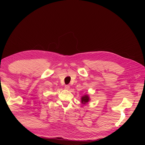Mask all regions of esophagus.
<instances>
[{"label": "esophagus", "mask_w": 145, "mask_h": 145, "mask_svg": "<svg viewBox=\"0 0 145 145\" xmlns=\"http://www.w3.org/2000/svg\"><path fill=\"white\" fill-rule=\"evenodd\" d=\"M65 89L66 90H69V89H70V86L68 85H65Z\"/></svg>", "instance_id": "1"}]
</instances>
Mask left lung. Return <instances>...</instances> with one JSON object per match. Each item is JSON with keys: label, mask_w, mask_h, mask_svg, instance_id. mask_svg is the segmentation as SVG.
Segmentation results:
<instances>
[{"label": "left lung", "mask_w": 145, "mask_h": 145, "mask_svg": "<svg viewBox=\"0 0 145 145\" xmlns=\"http://www.w3.org/2000/svg\"><path fill=\"white\" fill-rule=\"evenodd\" d=\"M89 101V97L88 95H85L84 96H83L81 99V101L82 103H84L85 104L86 103H88Z\"/></svg>", "instance_id": "left-lung-1"}]
</instances>
